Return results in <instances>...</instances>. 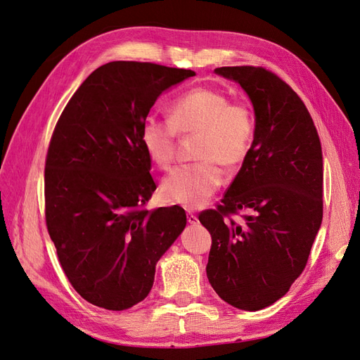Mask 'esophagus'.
Masks as SVG:
<instances>
[{
    "label": "esophagus",
    "instance_id": "34e87169",
    "mask_svg": "<svg viewBox=\"0 0 360 360\" xmlns=\"http://www.w3.org/2000/svg\"><path fill=\"white\" fill-rule=\"evenodd\" d=\"M186 217H188V222L189 224H198V217H197V214H193V213H188L186 214Z\"/></svg>",
    "mask_w": 360,
    "mask_h": 360
}]
</instances>
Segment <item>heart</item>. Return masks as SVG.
Segmentation results:
<instances>
[{
  "label": "heart",
  "instance_id": "obj_1",
  "mask_svg": "<svg viewBox=\"0 0 360 360\" xmlns=\"http://www.w3.org/2000/svg\"><path fill=\"white\" fill-rule=\"evenodd\" d=\"M197 135L193 156L200 159L174 168L162 181L167 202L198 209L219 191L226 167L242 163L255 135V118L242 102H230L224 91L198 86L169 105L168 118L148 115L141 126L139 139L147 156L162 169L176 159L177 136Z\"/></svg>",
  "mask_w": 360,
  "mask_h": 360
}]
</instances>
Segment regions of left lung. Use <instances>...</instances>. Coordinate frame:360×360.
Segmentation results:
<instances>
[{
  "instance_id": "1",
  "label": "left lung",
  "mask_w": 360,
  "mask_h": 360,
  "mask_svg": "<svg viewBox=\"0 0 360 360\" xmlns=\"http://www.w3.org/2000/svg\"><path fill=\"white\" fill-rule=\"evenodd\" d=\"M214 72L248 93L255 135L221 204L198 216L212 236L207 278L226 303L258 311L285 296L308 263L323 219L321 144L307 106L278 75L255 66ZM240 211L248 213L237 224Z\"/></svg>"
}]
</instances>
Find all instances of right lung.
<instances>
[{
    "instance_id": "add662e5",
    "label": "right lung",
    "mask_w": 360,
    "mask_h": 360,
    "mask_svg": "<svg viewBox=\"0 0 360 360\" xmlns=\"http://www.w3.org/2000/svg\"><path fill=\"white\" fill-rule=\"evenodd\" d=\"M195 72L112 61L64 108L45 163V217L58 261L86 302L123 311L144 300L156 263L186 226L180 205H146L156 191L139 132L158 97Z\"/></svg>"
}]
</instances>
